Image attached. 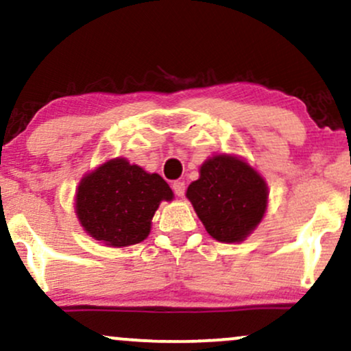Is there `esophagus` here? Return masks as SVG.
<instances>
[{
	"label": "esophagus",
	"mask_w": 351,
	"mask_h": 351,
	"mask_svg": "<svg viewBox=\"0 0 351 351\" xmlns=\"http://www.w3.org/2000/svg\"><path fill=\"white\" fill-rule=\"evenodd\" d=\"M171 188H173V191H175L176 196H180V197L183 196L184 191H186V186H184L183 181H175V183L171 184Z\"/></svg>",
	"instance_id": "obj_1"
}]
</instances>
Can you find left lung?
Masks as SVG:
<instances>
[{
    "mask_svg": "<svg viewBox=\"0 0 351 351\" xmlns=\"http://www.w3.org/2000/svg\"><path fill=\"white\" fill-rule=\"evenodd\" d=\"M197 217L219 242H242L267 209L268 188L250 165L217 155L201 167L199 180L186 191Z\"/></svg>",
    "mask_w": 351,
    "mask_h": 351,
    "instance_id": "8db88e82",
    "label": "left lung"
}]
</instances>
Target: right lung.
I'll list each match as a JSON object with an SVG mask.
<instances>
[{
  "instance_id": "add662e5",
  "label": "right lung",
  "mask_w": 351,
  "mask_h": 351,
  "mask_svg": "<svg viewBox=\"0 0 351 351\" xmlns=\"http://www.w3.org/2000/svg\"><path fill=\"white\" fill-rule=\"evenodd\" d=\"M163 199H173V193L162 176L116 158L82 180L77 214L91 237L109 247H128L147 239Z\"/></svg>"
}]
</instances>
